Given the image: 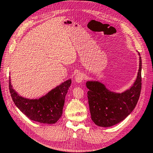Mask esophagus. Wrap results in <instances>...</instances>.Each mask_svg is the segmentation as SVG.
<instances>
[{
    "label": "esophagus",
    "instance_id": "34e87169",
    "mask_svg": "<svg viewBox=\"0 0 153 153\" xmlns=\"http://www.w3.org/2000/svg\"><path fill=\"white\" fill-rule=\"evenodd\" d=\"M84 79V75L82 73L79 72L78 74H77L75 76V81H76V83L80 84Z\"/></svg>",
    "mask_w": 153,
    "mask_h": 153
}]
</instances>
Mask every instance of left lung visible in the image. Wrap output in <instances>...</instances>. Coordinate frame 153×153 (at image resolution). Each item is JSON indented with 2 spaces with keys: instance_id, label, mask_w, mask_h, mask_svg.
Instances as JSON below:
<instances>
[{
  "instance_id": "1",
  "label": "left lung",
  "mask_w": 153,
  "mask_h": 153,
  "mask_svg": "<svg viewBox=\"0 0 153 153\" xmlns=\"http://www.w3.org/2000/svg\"><path fill=\"white\" fill-rule=\"evenodd\" d=\"M139 55V69L133 84L122 93L111 91L102 82L86 81L88 99L94 123L99 127H110L125 120L136 106L142 88V59Z\"/></svg>"
}]
</instances>
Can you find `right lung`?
I'll return each instance as SVG.
<instances>
[{
	"mask_svg": "<svg viewBox=\"0 0 153 153\" xmlns=\"http://www.w3.org/2000/svg\"><path fill=\"white\" fill-rule=\"evenodd\" d=\"M71 79L38 99H28L19 94L13 89L9 77V91L16 107L28 118L35 122L44 124H54L61 117L65 96L71 86Z\"/></svg>",
	"mask_w": 153,
	"mask_h": 153,
	"instance_id": "right-lung-1",
	"label": "right lung"
}]
</instances>
